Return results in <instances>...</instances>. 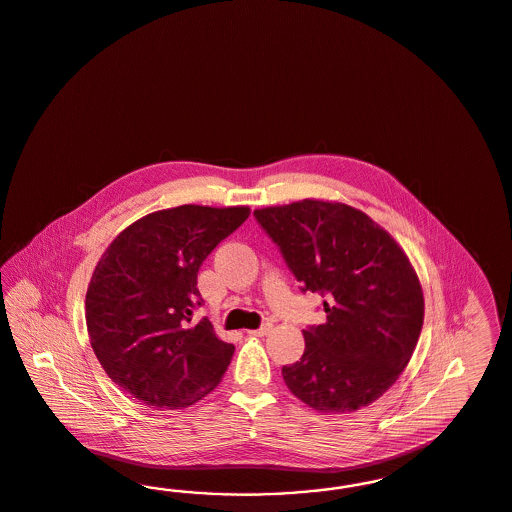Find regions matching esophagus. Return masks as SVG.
Masks as SVG:
<instances>
[{"mask_svg":"<svg viewBox=\"0 0 512 512\" xmlns=\"http://www.w3.org/2000/svg\"><path fill=\"white\" fill-rule=\"evenodd\" d=\"M270 329H272V324H263L261 328L251 329V331H247V333H249V335H253V337H263V335H266Z\"/></svg>","mask_w":512,"mask_h":512,"instance_id":"esophagus-1","label":"esophagus"}]
</instances>
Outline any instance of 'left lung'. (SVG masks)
<instances>
[{"label": "left lung", "mask_w": 512, "mask_h": 512, "mask_svg": "<svg viewBox=\"0 0 512 512\" xmlns=\"http://www.w3.org/2000/svg\"><path fill=\"white\" fill-rule=\"evenodd\" d=\"M328 322L303 329V356L282 368L287 389L322 413L369 406L408 366L425 301L402 247L366 213L303 200L253 211Z\"/></svg>", "instance_id": "1"}]
</instances>
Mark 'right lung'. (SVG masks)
<instances>
[{
	"instance_id": "add662e5",
	"label": "right lung",
	"mask_w": 512,
	"mask_h": 512,
	"mask_svg": "<svg viewBox=\"0 0 512 512\" xmlns=\"http://www.w3.org/2000/svg\"><path fill=\"white\" fill-rule=\"evenodd\" d=\"M249 207L179 205L127 226L104 251L85 295V322L106 375L146 406L183 409L223 377L234 345L207 318L198 270Z\"/></svg>"
}]
</instances>
